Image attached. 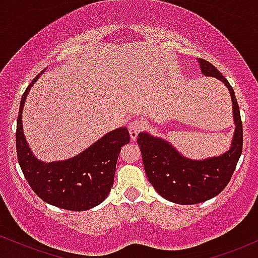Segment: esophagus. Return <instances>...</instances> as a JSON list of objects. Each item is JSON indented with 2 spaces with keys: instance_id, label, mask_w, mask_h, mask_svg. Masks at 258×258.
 Returning <instances> with one entry per match:
<instances>
[{
  "instance_id": "34e87169",
  "label": "esophagus",
  "mask_w": 258,
  "mask_h": 258,
  "mask_svg": "<svg viewBox=\"0 0 258 258\" xmlns=\"http://www.w3.org/2000/svg\"><path fill=\"white\" fill-rule=\"evenodd\" d=\"M144 129V123L139 119H134L129 123V133H130V138H132L133 141L137 140L138 135L140 134L141 130Z\"/></svg>"
}]
</instances>
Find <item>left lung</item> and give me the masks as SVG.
Instances as JSON below:
<instances>
[{"mask_svg":"<svg viewBox=\"0 0 258 258\" xmlns=\"http://www.w3.org/2000/svg\"><path fill=\"white\" fill-rule=\"evenodd\" d=\"M202 74L222 80L233 101L235 133L228 152L204 161L185 158L172 145L146 133L138 135L144 168L150 183L162 198L179 205H195L215 198L227 186L242 151V121L233 88L215 66L200 58Z\"/></svg>","mask_w":258,"mask_h":258,"instance_id":"left-lung-1","label":"left lung"}]
</instances>
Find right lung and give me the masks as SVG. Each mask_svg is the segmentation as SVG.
<instances>
[{"label": "right lung", "instance_id": "1", "mask_svg": "<svg viewBox=\"0 0 258 258\" xmlns=\"http://www.w3.org/2000/svg\"><path fill=\"white\" fill-rule=\"evenodd\" d=\"M42 73V72H41ZM36 75L24 91L17 119V157L33 191L47 204L69 211H86L100 205L113 186L120 147L130 141L126 128L115 129L71 160L43 163L30 152L22 126V111Z\"/></svg>", "mask_w": 258, "mask_h": 258}]
</instances>
